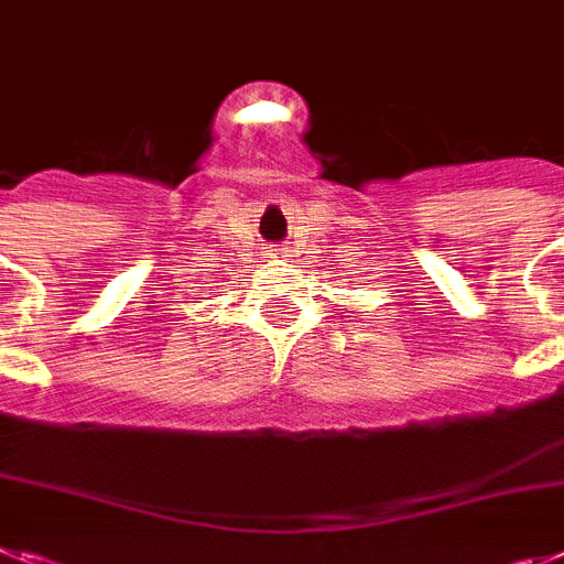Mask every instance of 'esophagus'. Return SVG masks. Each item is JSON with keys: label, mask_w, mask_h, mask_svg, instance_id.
I'll return each instance as SVG.
<instances>
[{"label": "esophagus", "mask_w": 564, "mask_h": 564, "mask_svg": "<svg viewBox=\"0 0 564 564\" xmlns=\"http://www.w3.org/2000/svg\"><path fill=\"white\" fill-rule=\"evenodd\" d=\"M267 254H269V258H272V261H286V258H289L286 249H283V247H272V249H267Z\"/></svg>", "instance_id": "1"}]
</instances>
